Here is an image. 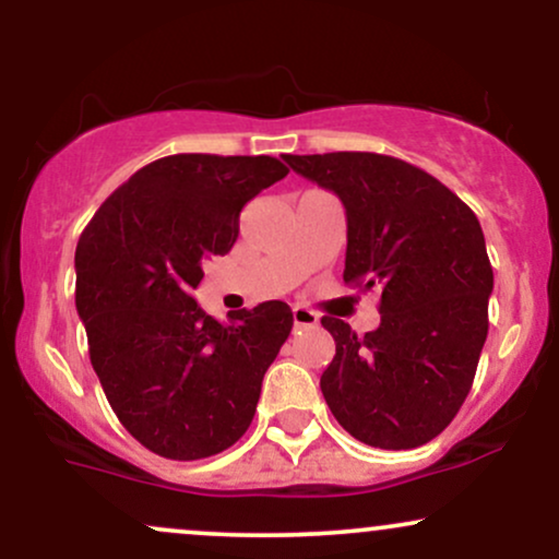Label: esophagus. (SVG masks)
<instances>
[{"instance_id": "1", "label": "esophagus", "mask_w": 559, "mask_h": 559, "mask_svg": "<svg viewBox=\"0 0 559 559\" xmlns=\"http://www.w3.org/2000/svg\"><path fill=\"white\" fill-rule=\"evenodd\" d=\"M292 312H294V325H297V329H310V325L320 323L318 312L307 310V307H294Z\"/></svg>"}]
</instances>
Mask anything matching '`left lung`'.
Returning a JSON list of instances; mask_svg holds the SVG:
<instances>
[{"label": "left lung", "instance_id": "left-lung-1", "mask_svg": "<svg viewBox=\"0 0 559 559\" xmlns=\"http://www.w3.org/2000/svg\"><path fill=\"white\" fill-rule=\"evenodd\" d=\"M342 199L344 281L378 288L381 325L357 336L325 316L336 342L320 376L333 418L362 444L415 449L463 407L489 333L493 271L476 213L431 173L376 152L284 155Z\"/></svg>", "mask_w": 559, "mask_h": 559}]
</instances>
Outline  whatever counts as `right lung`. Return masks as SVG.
<instances>
[{
  "mask_svg": "<svg viewBox=\"0 0 559 559\" xmlns=\"http://www.w3.org/2000/svg\"><path fill=\"white\" fill-rule=\"evenodd\" d=\"M281 159L170 155L102 202L75 247V310L88 357L126 431L168 460L213 457L241 439L262 378L292 333L286 301L217 323L191 292L226 254L243 204L281 181Z\"/></svg>",
  "mask_w": 559,
  "mask_h": 559,
  "instance_id": "add662e5",
  "label": "right lung"
}]
</instances>
